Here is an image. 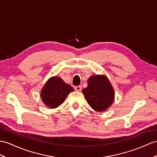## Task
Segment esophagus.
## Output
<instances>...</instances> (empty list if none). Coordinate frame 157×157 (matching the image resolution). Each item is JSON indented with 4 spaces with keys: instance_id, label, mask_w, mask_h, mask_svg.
<instances>
[{
    "instance_id": "obj_1",
    "label": "esophagus",
    "mask_w": 157,
    "mask_h": 157,
    "mask_svg": "<svg viewBox=\"0 0 157 157\" xmlns=\"http://www.w3.org/2000/svg\"><path fill=\"white\" fill-rule=\"evenodd\" d=\"M75 89L76 91H81L82 89V86H76L75 87Z\"/></svg>"
}]
</instances>
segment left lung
<instances>
[{
    "mask_svg": "<svg viewBox=\"0 0 157 157\" xmlns=\"http://www.w3.org/2000/svg\"><path fill=\"white\" fill-rule=\"evenodd\" d=\"M87 82V87L82 93L90 107L98 112L109 109L114 100V90L107 76L92 75Z\"/></svg>",
    "mask_w": 157,
    "mask_h": 157,
    "instance_id": "8db88e82",
    "label": "left lung"
}]
</instances>
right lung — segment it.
Segmentation results:
<instances>
[{"instance_id": "obj_1", "label": "right lung", "mask_w": 157, "mask_h": 157, "mask_svg": "<svg viewBox=\"0 0 157 157\" xmlns=\"http://www.w3.org/2000/svg\"><path fill=\"white\" fill-rule=\"evenodd\" d=\"M73 88L64 82L59 76H52L46 82L40 92L44 104L51 109H55L64 102Z\"/></svg>"}]
</instances>
